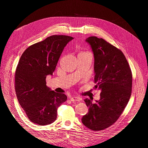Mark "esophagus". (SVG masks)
Here are the masks:
<instances>
[{"label":"esophagus","mask_w":148,"mask_h":148,"mask_svg":"<svg viewBox=\"0 0 148 148\" xmlns=\"http://www.w3.org/2000/svg\"><path fill=\"white\" fill-rule=\"evenodd\" d=\"M70 99L72 102H79L80 100L78 97H71L70 98Z\"/></svg>","instance_id":"esophagus-1"}]
</instances>
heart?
Wrapping results in <instances>:
<instances>
[{
	"instance_id": "b5f03b06",
	"label": "heart",
	"mask_w": 148,
	"mask_h": 148,
	"mask_svg": "<svg viewBox=\"0 0 148 148\" xmlns=\"http://www.w3.org/2000/svg\"><path fill=\"white\" fill-rule=\"evenodd\" d=\"M85 53H89V52H80L79 54H85Z\"/></svg>"
}]
</instances>
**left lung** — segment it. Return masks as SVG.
<instances>
[{
	"mask_svg": "<svg viewBox=\"0 0 148 148\" xmlns=\"http://www.w3.org/2000/svg\"><path fill=\"white\" fill-rule=\"evenodd\" d=\"M95 56V88L101 89V99L95 103L86 99L89 112L82 117L84 126L93 131L104 130L122 114L132 95V73L123 52L104 39H86Z\"/></svg>",
	"mask_w": 148,
	"mask_h": 148,
	"instance_id": "left-lung-1",
	"label": "left lung"
}]
</instances>
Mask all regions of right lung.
Instances as JSON below:
<instances>
[{
    "instance_id": "obj_1",
    "label": "right lung",
    "mask_w": 148,
    "mask_h": 148,
    "mask_svg": "<svg viewBox=\"0 0 148 148\" xmlns=\"http://www.w3.org/2000/svg\"><path fill=\"white\" fill-rule=\"evenodd\" d=\"M73 37L52 35L22 53L15 75V89L21 107L33 123L46 125L57 119V110L66 101L64 93L51 91L46 77L52 75L64 47Z\"/></svg>"
}]
</instances>
